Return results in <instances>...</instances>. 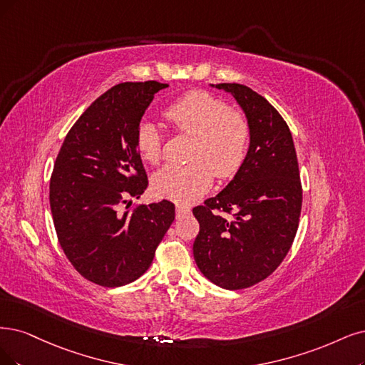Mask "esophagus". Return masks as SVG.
<instances>
[{
    "label": "esophagus",
    "mask_w": 365,
    "mask_h": 365,
    "mask_svg": "<svg viewBox=\"0 0 365 365\" xmlns=\"http://www.w3.org/2000/svg\"><path fill=\"white\" fill-rule=\"evenodd\" d=\"M190 213H191V209L187 207V206H185V205H178V206H175V215H178L179 218L185 217V215H190Z\"/></svg>",
    "instance_id": "obj_1"
}]
</instances>
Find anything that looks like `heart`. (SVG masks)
I'll return each instance as SVG.
<instances>
[{
    "label": "heart",
    "mask_w": 365,
    "mask_h": 365,
    "mask_svg": "<svg viewBox=\"0 0 365 365\" xmlns=\"http://www.w3.org/2000/svg\"><path fill=\"white\" fill-rule=\"evenodd\" d=\"M164 117L171 126L195 137L190 165H167L153 178L159 197L190 203L205 195L213 183V174L221 180L233 179L245 164L251 125L248 117L232 110L224 99L205 90H192L171 102ZM140 156L156 165L164 152V137L152 121H141L135 133Z\"/></svg>",
    "instance_id": "heart-1"
}]
</instances>
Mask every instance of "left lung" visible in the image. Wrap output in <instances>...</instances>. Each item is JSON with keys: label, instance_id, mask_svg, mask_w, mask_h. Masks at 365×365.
<instances>
[{"label": "left lung", "instance_id": "8db88e82", "mask_svg": "<svg viewBox=\"0 0 365 365\" xmlns=\"http://www.w3.org/2000/svg\"><path fill=\"white\" fill-rule=\"evenodd\" d=\"M213 87L232 93L245 111L251 143L235 179L192 209L200 224L194 259L213 284L239 290L266 279L284 260L298 232L302 185L290 129L275 108L247 86Z\"/></svg>", "mask_w": 365, "mask_h": 365}]
</instances>
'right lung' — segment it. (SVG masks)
<instances>
[{
  "instance_id": "1",
  "label": "right lung",
  "mask_w": 365,
  "mask_h": 365,
  "mask_svg": "<svg viewBox=\"0 0 365 365\" xmlns=\"http://www.w3.org/2000/svg\"><path fill=\"white\" fill-rule=\"evenodd\" d=\"M165 87L144 81L105 91L67 132L53 164L49 205L58 242L94 284L120 287L140 278L174 221L168 200L128 210V200L140 198L148 185L135 133L155 93Z\"/></svg>"
}]
</instances>
